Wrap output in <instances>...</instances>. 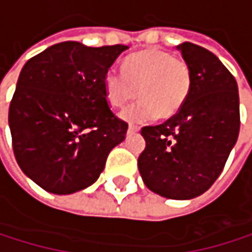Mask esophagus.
I'll use <instances>...</instances> for the list:
<instances>
[{
	"mask_svg": "<svg viewBox=\"0 0 252 252\" xmlns=\"http://www.w3.org/2000/svg\"><path fill=\"white\" fill-rule=\"evenodd\" d=\"M140 130V127H137V125H133V124H130V127H128V134H133V133H137Z\"/></svg>",
	"mask_w": 252,
	"mask_h": 252,
	"instance_id": "1",
	"label": "esophagus"
}]
</instances>
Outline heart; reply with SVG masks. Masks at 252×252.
I'll list each match as a JSON object with an SVG mask.
<instances>
[{
    "label": "heart",
    "mask_w": 252,
    "mask_h": 252,
    "mask_svg": "<svg viewBox=\"0 0 252 252\" xmlns=\"http://www.w3.org/2000/svg\"><path fill=\"white\" fill-rule=\"evenodd\" d=\"M192 84L188 62L163 50H147L133 54L124 69L110 67L104 75L105 98L113 107H124L142 98L122 113L128 122H143L156 116L169 119L185 105Z\"/></svg>",
    "instance_id": "1"
}]
</instances>
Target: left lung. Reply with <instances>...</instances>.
I'll list each match as a JSON object with an SVG mask.
<instances>
[{
	"instance_id": "left-lung-1",
	"label": "left lung",
	"mask_w": 252,
	"mask_h": 252,
	"mask_svg": "<svg viewBox=\"0 0 252 252\" xmlns=\"http://www.w3.org/2000/svg\"><path fill=\"white\" fill-rule=\"evenodd\" d=\"M190 67L192 84L181 110L166 122L143 127L147 147L137 160L150 190L169 199L204 193L220 175L239 136L237 83L202 46H177Z\"/></svg>"
}]
</instances>
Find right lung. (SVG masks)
Instances as JSON below:
<instances>
[{"instance_id": "obj_1", "label": "right lung", "mask_w": 252, "mask_h": 252, "mask_svg": "<svg viewBox=\"0 0 252 252\" xmlns=\"http://www.w3.org/2000/svg\"><path fill=\"white\" fill-rule=\"evenodd\" d=\"M125 45L62 42L28 60L8 109L13 153L42 189L69 195L94 185L128 124L113 115L104 75Z\"/></svg>"}]
</instances>
